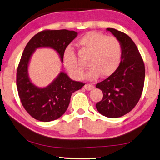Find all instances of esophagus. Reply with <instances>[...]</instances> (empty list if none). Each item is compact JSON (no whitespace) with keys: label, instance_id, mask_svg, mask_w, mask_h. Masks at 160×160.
Returning a JSON list of instances; mask_svg holds the SVG:
<instances>
[{"label":"esophagus","instance_id":"esophagus-1","mask_svg":"<svg viewBox=\"0 0 160 160\" xmlns=\"http://www.w3.org/2000/svg\"><path fill=\"white\" fill-rule=\"evenodd\" d=\"M93 88H94V86L92 85V84H86L85 85H84V88H85L87 90H90L93 89Z\"/></svg>","mask_w":160,"mask_h":160}]
</instances>
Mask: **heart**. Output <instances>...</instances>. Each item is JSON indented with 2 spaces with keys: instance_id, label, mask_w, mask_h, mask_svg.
<instances>
[{
  "instance_id": "b5f03b06",
  "label": "heart",
  "mask_w": 160,
  "mask_h": 160,
  "mask_svg": "<svg viewBox=\"0 0 160 160\" xmlns=\"http://www.w3.org/2000/svg\"><path fill=\"white\" fill-rule=\"evenodd\" d=\"M77 45L81 50L90 54L87 78L94 80L101 76L108 78L119 68L122 58V46L115 37H107L97 32H89L78 40ZM63 64L69 74L76 79L84 76V67L78 62L74 50L68 47L63 53Z\"/></svg>"
}]
</instances>
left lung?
Masks as SVG:
<instances>
[{
  "mask_svg": "<svg viewBox=\"0 0 160 160\" xmlns=\"http://www.w3.org/2000/svg\"><path fill=\"white\" fill-rule=\"evenodd\" d=\"M122 46L119 66L113 75L96 84L103 92V98L96 103L102 115L118 118L129 113L141 97L145 82V64L133 40L125 33L107 28Z\"/></svg>",
  "mask_w": 160,
  "mask_h": 160,
  "instance_id": "1",
  "label": "left lung"
}]
</instances>
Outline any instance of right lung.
Returning a JSON list of instances; mask_svg holds the SVG:
<instances>
[{
    "instance_id": "add662e5",
    "label": "right lung",
    "mask_w": 160,
    "mask_h": 160,
    "mask_svg": "<svg viewBox=\"0 0 160 160\" xmlns=\"http://www.w3.org/2000/svg\"><path fill=\"white\" fill-rule=\"evenodd\" d=\"M78 33L67 29L44 30L37 33L27 43L17 70V89L21 103L31 116L41 122L58 119L65 113L75 91L84 85L72 80L64 71L45 88L32 82L28 73L29 61L38 48H51L58 53L63 62V53Z\"/></svg>"
}]
</instances>
